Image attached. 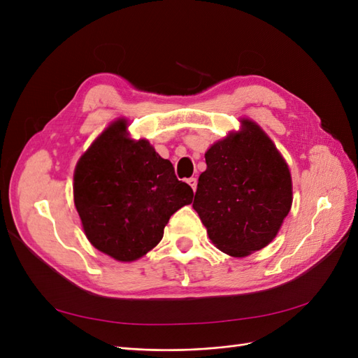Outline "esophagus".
<instances>
[{
  "instance_id": "1",
  "label": "esophagus",
  "mask_w": 358,
  "mask_h": 358,
  "mask_svg": "<svg viewBox=\"0 0 358 358\" xmlns=\"http://www.w3.org/2000/svg\"><path fill=\"white\" fill-rule=\"evenodd\" d=\"M187 182H188V185L192 188V191L197 189V179L196 178H189V179H187Z\"/></svg>"
}]
</instances>
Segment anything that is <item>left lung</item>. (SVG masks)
<instances>
[{
  "label": "left lung",
  "mask_w": 358,
  "mask_h": 358,
  "mask_svg": "<svg viewBox=\"0 0 358 358\" xmlns=\"http://www.w3.org/2000/svg\"><path fill=\"white\" fill-rule=\"evenodd\" d=\"M204 154L192 208L222 252L246 257L272 242L292 204L285 159L251 119Z\"/></svg>",
  "instance_id": "1"
}]
</instances>
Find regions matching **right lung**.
Masks as SVG:
<instances>
[{"label":"right lung","instance_id":"add662e5","mask_svg":"<svg viewBox=\"0 0 358 358\" xmlns=\"http://www.w3.org/2000/svg\"><path fill=\"white\" fill-rule=\"evenodd\" d=\"M73 192L88 241L125 263L155 248L170 216L194 197L148 140L128 137L125 119L107 127L80 157Z\"/></svg>","mask_w":358,"mask_h":358}]
</instances>
